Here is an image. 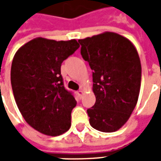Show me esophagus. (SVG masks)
Here are the masks:
<instances>
[{
  "instance_id": "esophagus-1",
  "label": "esophagus",
  "mask_w": 161,
  "mask_h": 161,
  "mask_svg": "<svg viewBox=\"0 0 161 161\" xmlns=\"http://www.w3.org/2000/svg\"><path fill=\"white\" fill-rule=\"evenodd\" d=\"M77 95H78L80 97H82V96L84 95V91H83V90H79V91H77Z\"/></svg>"
}]
</instances>
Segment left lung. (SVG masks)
<instances>
[{
    "label": "left lung",
    "mask_w": 161,
    "mask_h": 161,
    "mask_svg": "<svg viewBox=\"0 0 161 161\" xmlns=\"http://www.w3.org/2000/svg\"><path fill=\"white\" fill-rule=\"evenodd\" d=\"M81 55L93 70L96 103L87 110L98 131H117L128 121L138 101L142 64L130 40L113 32L78 40Z\"/></svg>",
    "instance_id": "8db88e82"
}]
</instances>
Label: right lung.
Masks as SVG:
<instances>
[{
    "label": "right lung",
    "instance_id": "right-lung-1",
    "mask_svg": "<svg viewBox=\"0 0 161 161\" xmlns=\"http://www.w3.org/2000/svg\"><path fill=\"white\" fill-rule=\"evenodd\" d=\"M78 47L76 40L38 37L20 46L13 58L11 84L16 104L25 121L43 135L58 136L70 128L77 102L64 87L60 68Z\"/></svg>",
    "mask_w": 161,
    "mask_h": 161
}]
</instances>
